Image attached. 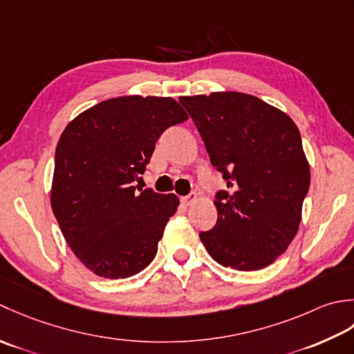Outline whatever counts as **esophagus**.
I'll return each instance as SVG.
<instances>
[{
  "label": "esophagus",
  "mask_w": 354,
  "mask_h": 354,
  "mask_svg": "<svg viewBox=\"0 0 354 354\" xmlns=\"http://www.w3.org/2000/svg\"><path fill=\"white\" fill-rule=\"evenodd\" d=\"M197 198V196H196V194H189V196H186V197H182V198H180V200H182V203L183 205H186V206H189L191 203H192V201L194 200H196Z\"/></svg>",
  "instance_id": "34e87169"
}]
</instances>
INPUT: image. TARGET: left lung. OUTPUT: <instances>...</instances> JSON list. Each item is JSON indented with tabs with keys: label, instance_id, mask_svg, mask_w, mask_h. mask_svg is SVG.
Wrapping results in <instances>:
<instances>
[{
	"label": "left lung",
	"instance_id": "obj_1",
	"mask_svg": "<svg viewBox=\"0 0 354 354\" xmlns=\"http://www.w3.org/2000/svg\"><path fill=\"white\" fill-rule=\"evenodd\" d=\"M227 189L215 194L217 223L200 232L215 261L258 270L284 254L298 232L310 168L295 122L244 93L180 97Z\"/></svg>",
	"mask_w": 354,
	"mask_h": 354
}]
</instances>
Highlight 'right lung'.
<instances>
[{
    "instance_id": "1",
    "label": "right lung",
    "mask_w": 354,
    "mask_h": 354,
    "mask_svg": "<svg viewBox=\"0 0 354 354\" xmlns=\"http://www.w3.org/2000/svg\"><path fill=\"white\" fill-rule=\"evenodd\" d=\"M187 119L171 97L104 100L71 120L55 154L52 209L70 249L99 277H133L153 261L174 194L136 192L165 129Z\"/></svg>"
}]
</instances>
